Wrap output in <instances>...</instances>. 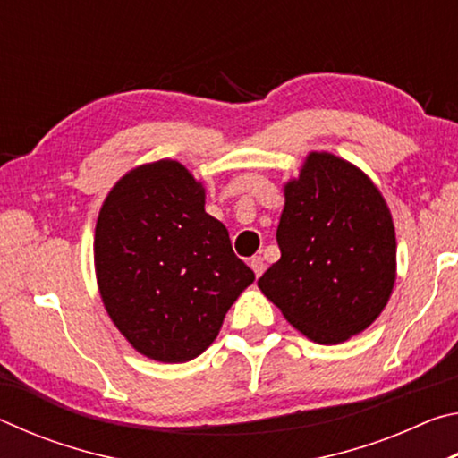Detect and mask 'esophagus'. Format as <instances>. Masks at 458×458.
Returning a JSON list of instances; mask_svg holds the SVG:
<instances>
[{
  "mask_svg": "<svg viewBox=\"0 0 458 458\" xmlns=\"http://www.w3.org/2000/svg\"><path fill=\"white\" fill-rule=\"evenodd\" d=\"M250 268L254 270V275H257V278L265 273V268H267V265H265V259L262 257H252L250 259Z\"/></svg>",
  "mask_w": 458,
  "mask_h": 458,
  "instance_id": "34e87169",
  "label": "esophagus"
}]
</instances>
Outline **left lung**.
<instances>
[{"label":"left lung","instance_id":"obj_1","mask_svg":"<svg viewBox=\"0 0 458 458\" xmlns=\"http://www.w3.org/2000/svg\"><path fill=\"white\" fill-rule=\"evenodd\" d=\"M281 260L259 278L284 319L333 345L376 321L396 281V234L382 193L358 167L311 153L284 185Z\"/></svg>","mask_w":458,"mask_h":458}]
</instances>
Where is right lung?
Listing matches in <instances>:
<instances>
[{
  "instance_id": "obj_1",
  "label": "right lung",
  "mask_w": 458,
  "mask_h": 458,
  "mask_svg": "<svg viewBox=\"0 0 458 458\" xmlns=\"http://www.w3.org/2000/svg\"><path fill=\"white\" fill-rule=\"evenodd\" d=\"M95 265L113 323L139 353L165 363L198 358L254 281L226 226L206 214L204 188L169 159L133 169L108 193Z\"/></svg>"
}]
</instances>
